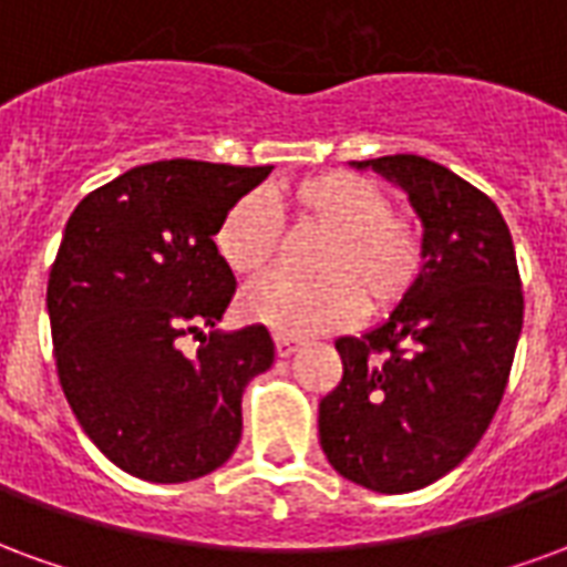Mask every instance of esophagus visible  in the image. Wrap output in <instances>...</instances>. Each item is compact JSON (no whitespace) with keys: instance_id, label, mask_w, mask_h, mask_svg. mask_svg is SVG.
<instances>
[{"instance_id":"1","label":"esophagus","mask_w":567,"mask_h":567,"mask_svg":"<svg viewBox=\"0 0 567 567\" xmlns=\"http://www.w3.org/2000/svg\"><path fill=\"white\" fill-rule=\"evenodd\" d=\"M301 341H296V338H287V334H275V350H278L280 359L292 357L296 350H299Z\"/></svg>"}]
</instances>
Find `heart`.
Here are the masks:
<instances>
[{"label":"heart","mask_w":567,"mask_h":567,"mask_svg":"<svg viewBox=\"0 0 567 567\" xmlns=\"http://www.w3.org/2000/svg\"><path fill=\"white\" fill-rule=\"evenodd\" d=\"M280 208L299 229L329 235L317 256V284L271 278L247 289L244 320L275 334L305 338L392 311L425 271V229L392 208L378 181L357 172H320L280 189ZM280 247L278 223L259 196H241L214 229V250L235 278L266 275Z\"/></svg>","instance_id":"obj_1"}]
</instances>
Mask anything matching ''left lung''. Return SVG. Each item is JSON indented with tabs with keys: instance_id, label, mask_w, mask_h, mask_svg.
Listing matches in <instances>:
<instances>
[{
	"instance_id": "obj_1",
	"label": "left lung",
	"mask_w": 567,
	"mask_h": 567,
	"mask_svg": "<svg viewBox=\"0 0 567 567\" xmlns=\"http://www.w3.org/2000/svg\"><path fill=\"white\" fill-rule=\"evenodd\" d=\"M408 193L425 271L386 323L338 338L344 374L320 402V447L341 477L414 493L477 447L523 332L514 241L495 202L414 153L353 163Z\"/></svg>"
}]
</instances>
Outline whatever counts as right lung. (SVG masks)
I'll return each instance as SVG.
<instances>
[{
    "instance_id": "1",
    "label": "right lung",
    "mask_w": 567,
    "mask_h": 567,
    "mask_svg": "<svg viewBox=\"0 0 567 567\" xmlns=\"http://www.w3.org/2000/svg\"><path fill=\"white\" fill-rule=\"evenodd\" d=\"M271 165L163 159L81 198L48 280L56 374L72 414L132 477H205L241 441L244 386L271 369L266 326L220 332L235 275L220 217ZM199 341L196 354L183 341Z\"/></svg>"
}]
</instances>
